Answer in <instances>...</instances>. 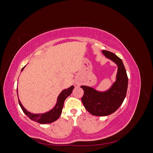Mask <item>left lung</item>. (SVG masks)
Returning a JSON list of instances; mask_svg holds the SVG:
<instances>
[{
  "label": "left lung",
  "instance_id": "obj_1",
  "mask_svg": "<svg viewBox=\"0 0 153 153\" xmlns=\"http://www.w3.org/2000/svg\"><path fill=\"white\" fill-rule=\"evenodd\" d=\"M102 53L117 65L116 81L105 92H99L90 87L81 86L84 91L82 102L88 112L96 116H106L115 112L126 97L128 84L126 71L122 60L109 51L103 50Z\"/></svg>",
  "mask_w": 153,
  "mask_h": 153
}]
</instances>
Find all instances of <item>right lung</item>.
Instances as JSON below:
<instances>
[{"instance_id":"add662e5","label":"right lung","mask_w":153,"mask_h":153,"mask_svg":"<svg viewBox=\"0 0 153 153\" xmlns=\"http://www.w3.org/2000/svg\"><path fill=\"white\" fill-rule=\"evenodd\" d=\"M24 68L25 66L22 69V71H23V69H24ZM73 89H74V86L72 85L69 88H68V89L63 90L61 92V94L59 95L57 103L53 107V108L50 110L49 112H46L45 114H32L28 112L27 110H25V108L22 106L20 101L19 100H18V102H19L20 106L21 108L22 109L23 112H24L27 116L29 117L32 121L37 122L40 124H48V123H53L59 119L60 115H61L62 113V110L63 108L64 101H65V100L68 98V97L71 94Z\"/></svg>"}]
</instances>
